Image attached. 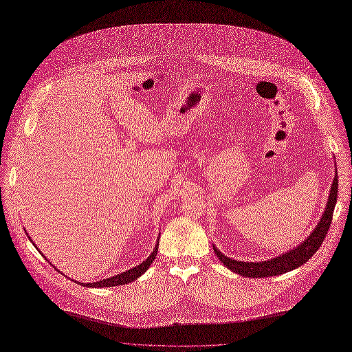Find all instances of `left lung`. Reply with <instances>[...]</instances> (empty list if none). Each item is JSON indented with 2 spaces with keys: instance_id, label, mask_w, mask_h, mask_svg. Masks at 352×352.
Returning <instances> with one entry per match:
<instances>
[{
  "instance_id": "1",
  "label": "left lung",
  "mask_w": 352,
  "mask_h": 352,
  "mask_svg": "<svg viewBox=\"0 0 352 352\" xmlns=\"http://www.w3.org/2000/svg\"><path fill=\"white\" fill-rule=\"evenodd\" d=\"M338 177L336 173L331 189H330V197H329V202L326 206V210L318 221V225L316 226V229L313 230V233L296 248L291 250L289 252H285L276 258L268 260V261H263V263H244V261H236L233 258L226 257L223 255L216 247H213L214 254L219 257V260L225 264L229 270H232L233 272L243 275V276H248V278H265V276H275V275H280L285 274L287 271H292L300 265H303L306 261H309L311 258V255L320 248L322 243L326 239V234L330 229L331 220H333V213H334V206L337 202V197H338Z\"/></svg>"
}]
</instances>
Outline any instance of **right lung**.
Instances as JSON below:
<instances>
[{
    "label": "right lung",
    "mask_w": 352,
    "mask_h": 352,
    "mask_svg": "<svg viewBox=\"0 0 352 352\" xmlns=\"http://www.w3.org/2000/svg\"><path fill=\"white\" fill-rule=\"evenodd\" d=\"M157 250H158V241L153 250V252L150 254V257L143 261L140 265L138 267H133L132 270L126 271V272H122V274H118L115 276H111V278H107L104 280H98V282H92V283H80L82 286H87V287H105V286H119V285H124V283H129L135 279H138L140 275H143L148 267L151 265V263L154 261L155 255H157Z\"/></svg>",
    "instance_id": "obj_1"
}]
</instances>
